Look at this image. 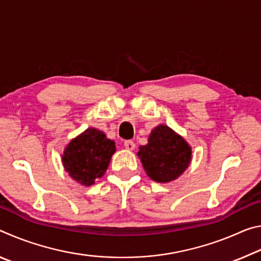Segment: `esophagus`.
Masks as SVG:
<instances>
[{"mask_svg":"<svg viewBox=\"0 0 261 261\" xmlns=\"http://www.w3.org/2000/svg\"><path fill=\"white\" fill-rule=\"evenodd\" d=\"M124 147L126 149H129V151H134L135 147H136V144L132 140H125L124 141Z\"/></svg>","mask_w":261,"mask_h":261,"instance_id":"34e87169","label":"esophagus"}]
</instances>
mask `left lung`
Listing matches in <instances>:
<instances>
[{"label": "left lung", "mask_w": 261, "mask_h": 261, "mask_svg": "<svg viewBox=\"0 0 261 261\" xmlns=\"http://www.w3.org/2000/svg\"><path fill=\"white\" fill-rule=\"evenodd\" d=\"M147 175L155 182H170L187 169L191 161V148L182 137L167 125H159L148 138V144L138 152Z\"/></svg>", "instance_id": "8db88e82"}]
</instances>
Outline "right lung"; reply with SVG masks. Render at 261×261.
<instances>
[{
    "label": "right lung",
    "mask_w": 261,
    "mask_h": 261,
    "mask_svg": "<svg viewBox=\"0 0 261 261\" xmlns=\"http://www.w3.org/2000/svg\"><path fill=\"white\" fill-rule=\"evenodd\" d=\"M115 151L113 140L106 138L103 132L90 127L68 145L62 160L69 175L88 187L106 173Z\"/></svg>",
    "instance_id": "add662e5"
}]
</instances>
